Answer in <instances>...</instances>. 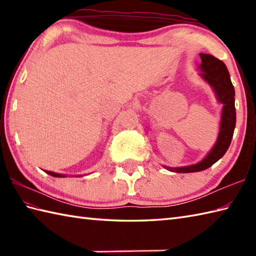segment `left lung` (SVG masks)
I'll return each mask as SVG.
<instances>
[{
	"instance_id": "left-lung-1",
	"label": "left lung",
	"mask_w": 256,
	"mask_h": 256,
	"mask_svg": "<svg viewBox=\"0 0 256 256\" xmlns=\"http://www.w3.org/2000/svg\"><path fill=\"white\" fill-rule=\"evenodd\" d=\"M200 78L211 86L216 100L222 104L218 138H216L214 145L208 152V154L196 164L182 167H168L162 165L165 170L170 172L184 174L196 172L211 167L226 154L231 144L233 132L236 128V92L226 64L224 62L219 60L212 55H208V54H200Z\"/></svg>"
}]
</instances>
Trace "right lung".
<instances>
[{
  "label": "right lung",
  "instance_id": "obj_1",
  "mask_svg": "<svg viewBox=\"0 0 256 256\" xmlns=\"http://www.w3.org/2000/svg\"><path fill=\"white\" fill-rule=\"evenodd\" d=\"M45 172H47L48 174V175H50V176H52V177H68L67 175H64V174H58V172H50V170H44ZM76 177H78V175L77 176H76ZM80 177V176H79Z\"/></svg>",
  "mask_w": 256,
  "mask_h": 256
}]
</instances>
